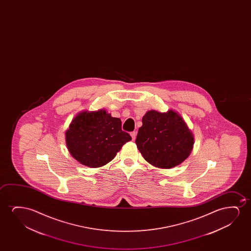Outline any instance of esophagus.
<instances>
[{"label": "esophagus", "instance_id": "obj_1", "mask_svg": "<svg viewBox=\"0 0 251 251\" xmlns=\"http://www.w3.org/2000/svg\"><path fill=\"white\" fill-rule=\"evenodd\" d=\"M130 135L131 137H132V140L134 141V140H135V138H136V132H131Z\"/></svg>", "mask_w": 251, "mask_h": 251}]
</instances>
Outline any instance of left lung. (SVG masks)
I'll return each mask as SVG.
<instances>
[{"mask_svg":"<svg viewBox=\"0 0 251 251\" xmlns=\"http://www.w3.org/2000/svg\"><path fill=\"white\" fill-rule=\"evenodd\" d=\"M135 143L149 164L158 168L171 169L189 157L194 135L177 112L170 110L161 113L151 110L142 117Z\"/></svg>","mask_w":251,"mask_h":251,"instance_id":"8db88e82","label":"left lung"}]
</instances>
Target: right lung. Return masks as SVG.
Wrapping results in <instances>:
<instances>
[{"instance_id":"right-lung-1","label":"right lung","mask_w":251,"mask_h":251,"mask_svg":"<svg viewBox=\"0 0 251 251\" xmlns=\"http://www.w3.org/2000/svg\"><path fill=\"white\" fill-rule=\"evenodd\" d=\"M131 140L129 134L122 130L120 118L111 117L104 110L80 112L66 131L70 154L90 168L108 164Z\"/></svg>"}]
</instances>
